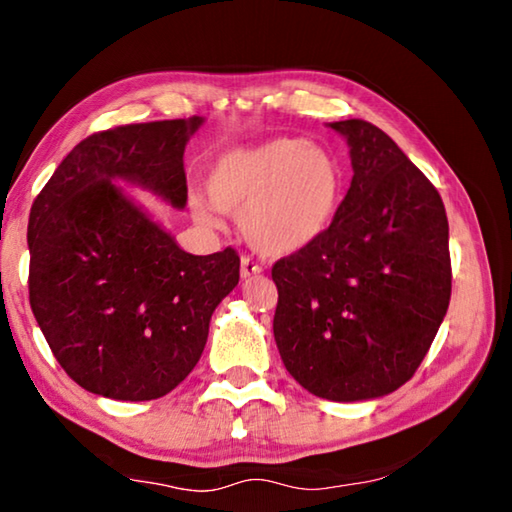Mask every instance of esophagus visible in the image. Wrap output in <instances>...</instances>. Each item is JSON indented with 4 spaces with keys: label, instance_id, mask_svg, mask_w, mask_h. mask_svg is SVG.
Here are the masks:
<instances>
[{
    "label": "esophagus",
    "instance_id": "esophagus-1",
    "mask_svg": "<svg viewBox=\"0 0 512 512\" xmlns=\"http://www.w3.org/2000/svg\"><path fill=\"white\" fill-rule=\"evenodd\" d=\"M239 273L244 280H248V277H255L262 273V266H259L257 262H253L248 255H241V264H239Z\"/></svg>",
    "mask_w": 512,
    "mask_h": 512
}]
</instances>
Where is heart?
Here are the masks:
<instances>
[{
	"label": "heart",
	"mask_w": 512,
	"mask_h": 512,
	"mask_svg": "<svg viewBox=\"0 0 512 512\" xmlns=\"http://www.w3.org/2000/svg\"><path fill=\"white\" fill-rule=\"evenodd\" d=\"M207 198H192L201 223L216 210L241 216V232L266 257H287L314 246L339 219L345 198L341 160L302 137H275L225 151L207 176Z\"/></svg>",
	"instance_id": "b5f03b06"
}]
</instances>
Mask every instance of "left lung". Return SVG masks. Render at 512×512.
<instances>
[{"mask_svg": "<svg viewBox=\"0 0 512 512\" xmlns=\"http://www.w3.org/2000/svg\"><path fill=\"white\" fill-rule=\"evenodd\" d=\"M329 128L348 140L354 176L327 235L273 264V334L309 393L375 400L415 375L447 314L449 225L438 189L381 128Z\"/></svg>", "mask_w": 512, "mask_h": 512, "instance_id": "8db88e82", "label": "left lung"}]
</instances>
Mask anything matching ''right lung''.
Instances as JSON below:
<instances>
[{
	"mask_svg": "<svg viewBox=\"0 0 512 512\" xmlns=\"http://www.w3.org/2000/svg\"><path fill=\"white\" fill-rule=\"evenodd\" d=\"M203 117L128 124L76 144L29 216V302L76 384L110 400L173 391L201 359L239 255H189L112 180L185 207V146Z\"/></svg>",
	"mask_w": 512,
	"mask_h": 512,
	"instance_id": "add662e5",
	"label": "right lung"
}]
</instances>
